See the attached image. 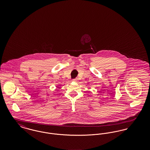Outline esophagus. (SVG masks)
<instances>
[{
  "label": "esophagus",
  "mask_w": 150,
  "mask_h": 150,
  "mask_svg": "<svg viewBox=\"0 0 150 150\" xmlns=\"http://www.w3.org/2000/svg\"><path fill=\"white\" fill-rule=\"evenodd\" d=\"M73 81L76 82V83H77L78 82V79H73Z\"/></svg>",
  "instance_id": "obj_1"
}]
</instances>
